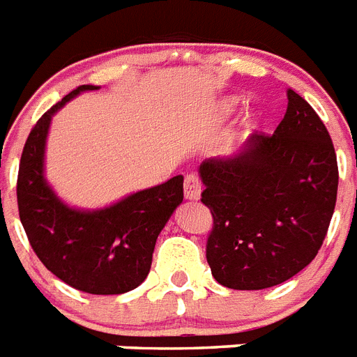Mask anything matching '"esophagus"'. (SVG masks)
I'll return each instance as SVG.
<instances>
[{"instance_id": "1", "label": "esophagus", "mask_w": 357, "mask_h": 357, "mask_svg": "<svg viewBox=\"0 0 357 357\" xmlns=\"http://www.w3.org/2000/svg\"><path fill=\"white\" fill-rule=\"evenodd\" d=\"M185 199H190V202H196L202 196V181L197 178L196 174H187L185 178Z\"/></svg>"}]
</instances>
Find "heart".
I'll return each mask as SVG.
<instances>
[{
    "instance_id": "obj_1",
    "label": "heart",
    "mask_w": 357,
    "mask_h": 357,
    "mask_svg": "<svg viewBox=\"0 0 357 357\" xmlns=\"http://www.w3.org/2000/svg\"><path fill=\"white\" fill-rule=\"evenodd\" d=\"M230 110H232V103H230V101H227V103L223 105V112H230Z\"/></svg>"
}]
</instances>
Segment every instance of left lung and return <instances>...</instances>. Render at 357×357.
Returning <instances> with one entry per match:
<instances>
[{
  "instance_id": "obj_1",
  "label": "left lung",
  "mask_w": 357,
  "mask_h": 357,
  "mask_svg": "<svg viewBox=\"0 0 357 357\" xmlns=\"http://www.w3.org/2000/svg\"><path fill=\"white\" fill-rule=\"evenodd\" d=\"M272 136L254 134L243 151L199 165L202 202L214 227L206 261L234 290L280 285L316 257L337 196V161L316 110L292 89Z\"/></svg>"
}]
</instances>
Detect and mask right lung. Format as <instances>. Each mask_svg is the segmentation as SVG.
I'll return each instance as SVG.
<instances>
[{"label":"right lung","mask_w":357,"mask_h":357,"mask_svg":"<svg viewBox=\"0 0 357 357\" xmlns=\"http://www.w3.org/2000/svg\"><path fill=\"white\" fill-rule=\"evenodd\" d=\"M100 86L82 85L43 114L26 137L17 174V208L26 238L54 275L89 294H123L151 272L155 239L183 202V176L128 194L103 208H76L45 178V149L54 114Z\"/></svg>","instance_id":"1"}]
</instances>
